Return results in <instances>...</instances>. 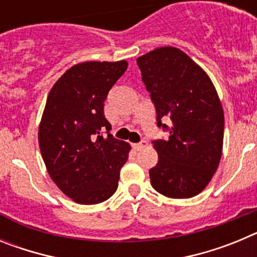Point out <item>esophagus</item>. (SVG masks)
<instances>
[{
	"instance_id": "1",
	"label": "esophagus",
	"mask_w": 257,
	"mask_h": 257,
	"mask_svg": "<svg viewBox=\"0 0 257 257\" xmlns=\"http://www.w3.org/2000/svg\"><path fill=\"white\" fill-rule=\"evenodd\" d=\"M148 145V142L147 140H142L140 143H136V144H134V149H136V151H140V149L145 148Z\"/></svg>"
}]
</instances>
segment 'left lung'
<instances>
[{
    "mask_svg": "<svg viewBox=\"0 0 257 257\" xmlns=\"http://www.w3.org/2000/svg\"><path fill=\"white\" fill-rule=\"evenodd\" d=\"M156 106L157 126L167 140L153 142L158 163L149 170L152 187L170 198H190L207 187L222 152L224 112L210 77L176 47H160L138 58ZM172 119V127L162 123Z\"/></svg>",
    "mask_w": 257,
    "mask_h": 257,
    "instance_id": "obj_1",
    "label": "left lung"
}]
</instances>
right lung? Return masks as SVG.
Returning <instances> with one entry per match:
<instances>
[{
    "label": "right lung",
    "mask_w": 257,
    "mask_h": 257,
    "mask_svg": "<svg viewBox=\"0 0 257 257\" xmlns=\"http://www.w3.org/2000/svg\"><path fill=\"white\" fill-rule=\"evenodd\" d=\"M126 69V60L76 64L47 96L38 128L41 154L52 181L81 205L110 198L128 158L130 145L109 134L110 123L104 115L106 95Z\"/></svg>",
    "instance_id": "add662e5"
}]
</instances>
